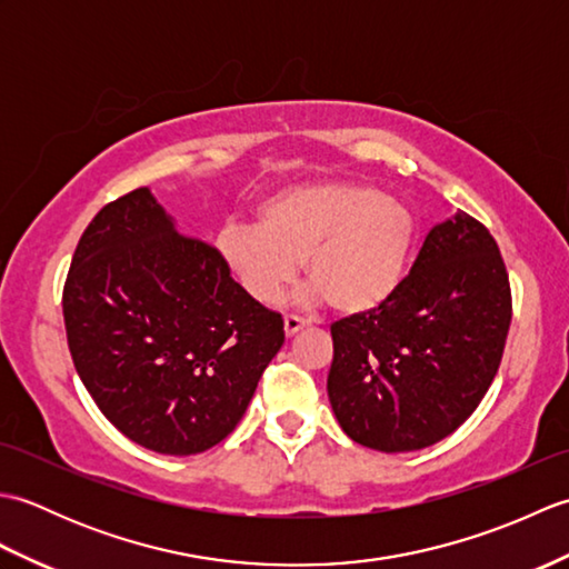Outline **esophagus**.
<instances>
[{
	"instance_id": "34e87169",
	"label": "esophagus",
	"mask_w": 569,
	"mask_h": 569,
	"mask_svg": "<svg viewBox=\"0 0 569 569\" xmlns=\"http://www.w3.org/2000/svg\"><path fill=\"white\" fill-rule=\"evenodd\" d=\"M306 320L303 318H298V316H286V320H283V330H286V337H293L296 332H300L306 328Z\"/></svg>"
}]
</instances>
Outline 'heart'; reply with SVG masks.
Instances as JSON below:
<instances>
[{
	"mask_svg": "<svg viewBox=\"0 0 569 569\" xmlns=\"http://www.w3.org/2000/svg\"><path fill=\"white\" fill-rule=\"evenodd\" d=\"M257 224H229L217 249L241 288L276 303L300 261L316 296L347 316L379 310L401 288L416 220L401 200L359 183L278 190L257 208Z\"/></svg>",
	"mask_w": 569,
	"mask_h": 569,
	"instance_id": "obj_1",
	"label": "heart"
}]
</instances>
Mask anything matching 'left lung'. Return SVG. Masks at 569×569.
<instances>
[{"label":"left lung","instance_id":"8db88e82","mask_svg":"<svg viewBox=\"0 0 569 569\" xmlns=\"http://www.w3.org/2000/svg\"><path fill=\"white\" fill-rule=\"evenodd\" d=\"M509 325L511 286L497 241L459 210L430 229L389 303L330 328L337 422L379 452L440 442L489 391Z\"/></svg>","mask_w":569,"mask_h":569}]
</instances>
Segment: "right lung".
<instances>
[{
	"label": "right lung",
	"instance_id": "1",
	"mask_svg": "<svg viewBox=\"0 0 569 569\" xmlns=\"http://www.w3.org/2000/svg\"><path fill=\"white\" fill-rule=\"evenodd\" d=\"M72 365L129 440L198 455L244 416L281 349L283 320L257 303L214 247L178 232L149 188L104 204L63 288Z\"/></svg>",
	"mask_w": 569,
	"mask_h": 569
}]
</instances>
